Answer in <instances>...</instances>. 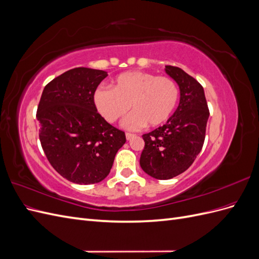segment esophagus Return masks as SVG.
Masks as SVG:
<instances>
[{
    "label": "esophagus",
    "mask_w": 259,
    "mask_h": 259,
    "mask_svg": "<svg viewBox=\"0 0 259 259\" xmlns=\"http://www.w3.org/2000/svg\"><path fill=\"white\" fill-rule=\"evenodd\" d=\"M125 137H126V139H127V140H130V139H132V138L136 137V135H134V134H130V133H126V134H125Z\"/></svg>",
    "instance_id": "esophagus-1"
}]
</instances>
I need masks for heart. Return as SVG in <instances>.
Returning a JSON list of instances; mask_svg holds the SVG:
<instances>
[{"label": "heart", "instance_id": "obj_1", "mask_svg": "<svg viewBox=\"0 0 259 259\" xmlns=\"http://www.w3.org/2000/svg\"><path fill=\"white\" fill-rule=\"evenodd\" d=\"M179 92L176 83L166 76L150 72L127 71L117 75L112 90L99 88L94 93V104L105 119L114 123L133 112L123 126L138 130L148 125L156 127L165 123L174 112Z\"/></svg>", "mask_w": 259, "mask_h": 259}]
</instances>
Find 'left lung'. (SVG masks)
I'll list each match as a JSON object with an SVG mask.
<instances>
[{
	"label": "left lung",
	"mask_w": 259,
	"mask_h": 259,
	"mask_svg": "<svg viewBox=\"0 0 259 259\" xmlns=\"http://www.w3.org/2000/svg\"><path fill=\"white\" fill-rule=\"evenodd\" d=\"M179 88V105L163 126L143 135L140 166L155 179H170L190 167L203 147L209 116L204 90L183 69L165 66Z\"/></svg>",
	"instance_id": "8db88e82"
}]
</instances>
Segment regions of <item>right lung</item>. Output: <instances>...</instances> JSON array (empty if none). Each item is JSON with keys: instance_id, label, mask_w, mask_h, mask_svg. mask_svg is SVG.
I'll use <instances>...</instances> for the list:
<instances>
[{"instance_id": "obj_1", "label": "right lung", "mask_w": 259, "mask_h": 259, "mask_svg": "<svg viewBox=\"0 0 259 259\" xmlns=\"http://www.w3.org/2000/svg\"><path fill=\"white\" fill-rule=\"evenodd\" d=\"M106 76L103 70H69L45 86L37 107L38 136L46 158L74 184L104 180L126 142L124 132L109 124L94 104V93Z\"/></svg>"}]
</instances>
